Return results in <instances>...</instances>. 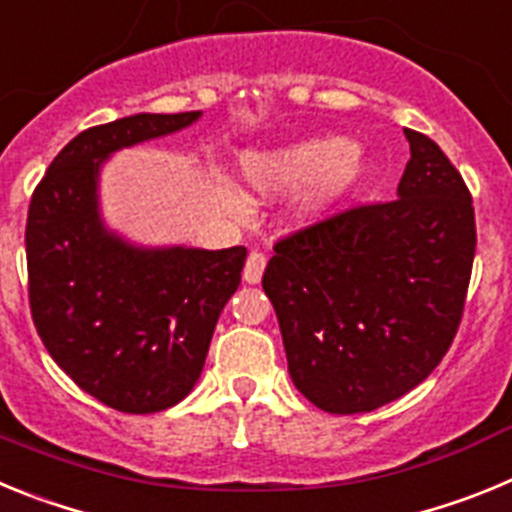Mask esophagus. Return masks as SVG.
<instances>
[{"instance_id": "1", "label": "esophagus", "mask_w": 512, "mask_h": 512, "mask_svg": "<svg viewBox=\"0 0 512 512\" xmlns=\"http://www.w3.org/2000/svg\"><path fill=\"white\" fill-rule=\"evenodd\" d=\"M264 269H266L264 253L251 251V253H248L246 266H243V279H246L248 284H259L261 282V274H264Z\"/></svg>"}]
</instances>
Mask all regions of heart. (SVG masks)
I'll list each match as a JSON object with an SVG mask.
<instances>
[{"mask_svg":"<svg viewBox=\"0 0 512 512\" xmlns=\"http://www.w3.org/2000/svg\"><path fill=\"white\" fill-rule=\"evenodd\" d=\"M364 171V151L336 133L253 148L238 158V179L253 197L271 200L303 187L295 200V220L302 225L323 220L359 184Z\"/></svg>","mask_w":512,"mask_h":512,"instance_id":"obj_1","label":"heart"}]
</instances>
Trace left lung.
Returning <instances> with one entry per match:
<instances>
[{
  "mask_svg": "<svg viewBox=\"0 0 512 512\" xmlns=\"http://www.w3.org/2000/svg\"><path fill=\"white\" fill-rule=\"evenodd\" d=\"M405 138L397 200L289 235L266 264L289 377L325 413H372L418 387L459 328L477 248L472 194L428 135Z\"/></svg>",
  "mask_w": 512,
  "mask_h": 512,
  "instance_id": "1",
  "label": "left lung"
}]
</instances>
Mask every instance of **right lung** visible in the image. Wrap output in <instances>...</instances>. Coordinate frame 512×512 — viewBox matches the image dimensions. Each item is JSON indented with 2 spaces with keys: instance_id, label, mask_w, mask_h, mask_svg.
Masks as SVG:
<instances>
[{
  "instance_id": "obj_1",
  "label": "right lung",
  "mask_w": 512,
  "mask_h": 512,
  "mask_svg": "<svg viewBox=\"0 0 512 512\" xmlns=\"http://www.w3.org/2000/svg\"><path fill=\"white\" fill-rule=\"evenodd\" d=\"M202 112L140 115L76 135L27 210L30 310L48 354L120 413L166 410L202 374L246 248L138 246L104 223L99 176L112 153L179 133Z\"/></svg>"
}]
</instances>
